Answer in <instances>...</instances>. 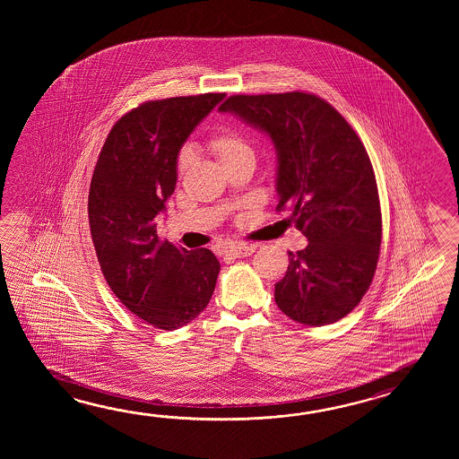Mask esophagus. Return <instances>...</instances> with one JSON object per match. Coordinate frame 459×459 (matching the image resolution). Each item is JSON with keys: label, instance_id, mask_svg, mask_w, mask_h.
I'll list each match as a JSON object with an SVG mask.
<instances>
[{"label": "esophagus", "instance_id": "34e87169", "mask_svg": "<svg viewBox=\"0 0 459 459\" xmlns=\"http://www.w3.org/2000/svg\"><path fill=\"white\" fill-rule=\"evenodd\" d=\"M255 244H231L225 247V254H230L233 257H246L251 255L255 251Z\"/></svg>", "mask_w": 459, "mask_h": 459}]
</instances>
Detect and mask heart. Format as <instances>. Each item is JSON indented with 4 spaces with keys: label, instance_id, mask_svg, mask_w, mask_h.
<instances>
[{
    "label": "heart",
    "instance_id": "b5f03b06",
    "mask_svg": "<svg viewBox=\"0 0 459 459\" xmlns=\"http://www.w3.org/2000/svg\"><path fill=\"white\" fill-rule=\"evenodd\" d=\"M210 151L218 157V160L223 167L231 166L234 162H239L243 159H254V149L251 143L246 137L234 131V129H221L208 141ZM192 164V152L184 149L178 156L177 170L180 176H184L186 169Z\"/></svg>",
    "mask_w": 459,
    "mask_h": 459
}]
</instances>
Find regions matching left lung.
<instances>
[{"label": "left lung", "mask_w": 459, "mask_h": 459, "mask_svg": "<svg viewBox=\"0 0 459 459\" xmlns=\"http://www.w3.org/2000/svg\"><path fill=\"white\" fill-rule=\"evenodd\" d=\"M267 133L277 151L279 205L308 246L290 253L275 303L323 326L354 310L377 267L382 216L371 159L334 108L305 91L233 95L220 107Z\"/></svg>", "instance_id": "1"}]
</instances>
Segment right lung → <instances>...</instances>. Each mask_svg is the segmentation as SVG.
I'll return each mask as SVG.
<instances>
[{"mask_svg": "<svg viewBox=\"0 0 459 459\" xmlns=\"http://www.w3.org/2000/svg\"><path fill=\"white\" fill-rule=\"evenodd\" d=\"M225 98L204 93L146 101L109 131L88 194L98 263L129 312L172 332L204 312L220 263L157 236L156 216L177 184V156L196 125Z\"/></svg>", "mask_w": 459, "mask_h": 459, "instance_id": "1", "label": "right lung"}]
</instances>
